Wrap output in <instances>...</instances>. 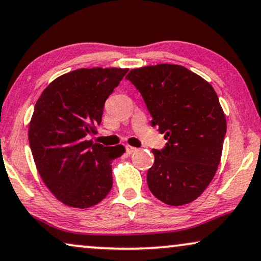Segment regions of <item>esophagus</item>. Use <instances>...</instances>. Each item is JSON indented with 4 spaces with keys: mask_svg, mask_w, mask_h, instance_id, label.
I'll use <instances>...</instances> for the list:
<instances>
[{
    "mask_svg": "<svg viewBox=\"0 0 261 261\" xmlns=\"http://www.w3.org/2000/svg\"><path fill=\"white\" fill-rule=\"evenodd\" d=\"M125 149H126L127 154H133V152H135V151L137 150V148L131 147V145H126V147H125Z\"/></svg>",
    "mask_w": 261,
    "mask_h": 261,
    "instance_id": "esophagus-1",
    "label": "esophagus"
}]
</instances>
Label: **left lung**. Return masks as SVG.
<instances>
[{
	"label": "left lung",
	"mask_w": 261,
	"mask_h": 261,
	"mask_svg": "<svg viewBox=\"0 0 261 261\" xmlns=\"http://www.w3.org/2000/svg\"><path fill=\"white\" fill-rule=\"evenodd\" d=\"M125 79L141 93L152 126L167 140L161 150L152 149L149 190L168 205L191 203L209 186L221 161L227 121L216 92L176 64L134 69Z\"/></svg>",
	"instance_id": "8db88e82"
}]
</instances>
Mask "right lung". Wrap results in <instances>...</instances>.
I'll return each instance as SVG.
<instances>
[{
	"instance_id": "obj_1",
	"label": "right lung",
	"mask_w": 261,
	"mask_h": 261,
	"mask_svg": "<svg viewBox=\"0 0 261 261\" xmlns=\"http://www.w3.org/2000/svg\"><path fill=\"white\" fill-rule=\"evenodd\" d=\"M128 69H77L52 81L34 106L29 140L47 189L68 206L87 209L112 189V161L123 145L87 140L100 125L107 98Z\"/></svg>"
}]
</instances>
